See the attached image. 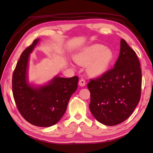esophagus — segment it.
<instances>
[{
    "label": "esophagus",
    "mask_w": 153,
    "mask_h": 153,
    "mask_svg": "<svg viewBox=\"0 0 153 153\" xmlns=\"http://www.w3.org/2000/svg\"><path fill=\"white\" fill-rule=\"evenodd\" d=\"M85 84H86L85 81L83 79H80V80L79 81V86H81V87H84V86L85 85Z\"/></svg>",
    "instance_id": "34e87169"
}]
</instances>
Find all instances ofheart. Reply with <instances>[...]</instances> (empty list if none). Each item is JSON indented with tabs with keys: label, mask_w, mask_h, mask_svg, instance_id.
Segmentation results:
<instances>
[{
	"label": "heart",
	"mask_w": 153,
	"mask_h": 153,
	"mask_svg": "<svg viewBox=\"0 0 153 153\" xmlns=\"http://www.w3.org/2000/svg\"><path fill=\"white\" fill-rule=\"evenodd\" d=\"M114 58L110 48L102 45H93L75 55L74 59L81 65H87V71L91 76H99L106 72Z\"/></svg>",
	"instance_id": "b5f03b06"
}]
</instances>
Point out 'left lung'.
Segmentation results:
<instances>
[{
    "label": "left lung",
    "mask_w": 153,
    "mask_h": 153,
    "mask_svg": "<svg viewBox=\"0 0 153 153\" xmlns=\"http://www.w3.org/2000/svg\"><path fill=\"white\" fill-rule=\"evenodd\" d=\"M142 74L135 52L122 39L114 67L87 84L89 108L97 121L116 126L131 115L141 98Z\"/></svg>",
    "instance_id": "obj_1"
}]
</instances>
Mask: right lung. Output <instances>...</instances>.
Returning a JSON list of instances; mask_svg holds the SVG:
<instances>
[{
    "label": "right lung",
    "instance_id": "1",
    "mask_svg": "<svg viewBox=\"0 0 153 153\" xmlns=\"http://www.w3.org/2000/svg\"><path fill=\"white\" fill-rule=\"evenodd\" d=\"M39 41L34 40L22 53L12 76V93L19 113L26 121L39 127H50L59 121L77 88L79 78L55 76L46 85L35 87L28 83L30 54Z\"/></svg>",
    "mask_w": 153,
    "mask_h": 153
}]
</instances>
